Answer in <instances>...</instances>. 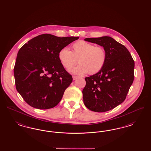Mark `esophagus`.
<instances>
[{"mask_svg": "<svg viewBox=\"0 0 151 151\" xmlns=\"http://www.w3.org/2000/svg\"><path fill=\"white\" fill-rule=\"evenodd\" d=\"M72 78H73V80H75V79L78 78H79V76H72Z\"/></svg>", "mask_w": 151, "mask_h": 151, "instance_id": "34e87169", "label": "esophagus"}]
</instances>
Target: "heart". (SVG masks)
<instances>
[{"mask_svg": "<svg viewBox=\"0 0 151 151\" xmlns=\"http://www.w3.org/2000/svg\"><path fill=\"white\" fill-rule=\"evenodd\" d=\"M72 51L66 47L58 52V57L62 66L67 70L70 69L77 63L78 66L70 71L77 75H84L87 72L94 74L99 72L105 64L106 54L105 49L101 46H95L93 43L80 40L73 43Z\"/></svg>", "mask_w": 151, "mask_h": 151, "instance_id": "b5f03b06", "label": "heart"}]
</instances>
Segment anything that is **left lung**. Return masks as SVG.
<instances>
[{"mask_svg": "<svg viewBox=\"0 0 151 151\" xmlns=\"http://www.w3.org/2000/svg\"><path fill=\"white\" fill-rule=\"evenodd\" d=\"M84 40L102 46L106 60L99 72L85 78L84 103L92 111L105 112L126 99L134 79V60L127 48L110 37L86 38Z\"/></svg>", "mask_w": 151, "mask_h": 151, "instance_id": "1", "label": "left lung"}]
</instances>
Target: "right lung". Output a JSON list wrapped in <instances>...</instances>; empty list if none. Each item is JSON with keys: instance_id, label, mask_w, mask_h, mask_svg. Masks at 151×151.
<instances>
[{"instance_id": "1", "label": "right lung", "mask_w": 151, "mask_h": 151, "mask_svg": "<svg viewBox=\"0 0 151 151\" xmlns=\"http://www.w3.org/2000/svg\"><path fill=\"white\" fill-rule=\"evenodd\" d=\"M79 38L43 34L20 48L14 67L15 85L30 106L49 109L60 101L72 78L59 62L58 52Z\"/></svg>"}]
</instances>
